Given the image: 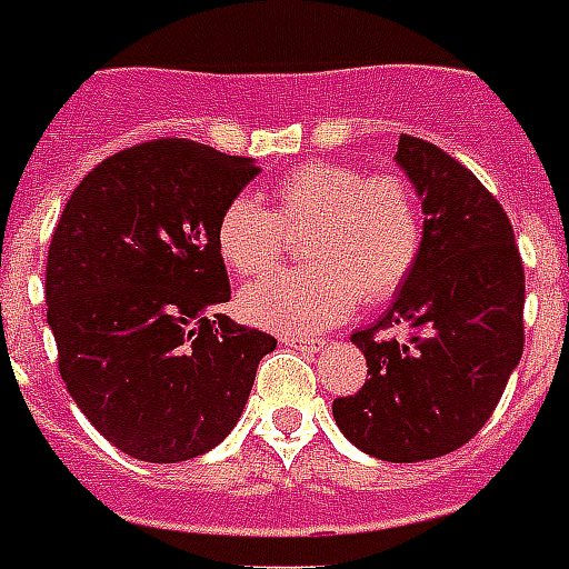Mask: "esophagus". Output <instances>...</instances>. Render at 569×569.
<instances>
[{
	"label": "esophagus",
	"mask_w": 569,
	"mask_h": 569,
	"mask_svg": "<svg viewBox=\"0 0 569 569\" xmlns=\"http://www.w3.org/2000/svg\"><path fill=\"white\" fill-rule=\"evenodd\" d=\"M281 342L306 349V352H325V346H328V340H303V337H293V333H281Z\"/></svg>",
	"instance_id": "obj_1"
}]
</instances>
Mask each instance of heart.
<instances>
[{"label": "heart", "instance_id": "1", "mask_svg": "<svg viewBox=\"0 0 569 569\" xmlns=\"http://www.w3.org/2000/svg\"><path fill=\"white\" fill-rule=\"evenodd\" d=\"M288 232H306L309 263L257 278L239 297L248 321L284 333L330 328L361 297L392 300L422 251L420 204L405 180L333 162L281 177L272 211L248 196L229 201L217 220V251L236 276H253L281 257Z\"/></svg>", "mask_w": 569, "mask_h": 569}]
</instances>
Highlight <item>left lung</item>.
I'll return each instance as SVG.
<instances>
[{"instance_id":"left-lung-1","label":"left lung","mask_w":569,"mask_h":569,"mask_svg":"<svg viewBox=\"0 0 569 569\" xmlns=\"http://www.w3.org/2000/svg\"><path fill=\"white\" fill-rule=\"evenodd\" d=\"M395 164L422 201V251L380 321L356 330L368 380L333 401L340 432L370 457L422 462L490 420L523 352V266L499 201L466 164L401 134ZM405 327V341L379 330Z\"/></svg>"}]
</instances>
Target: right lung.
<instances>
[{
    "label": "right lung",
    "mask_w": 569,
    "mask_h": 569,
    "mask_svg": "<svg viewBox=\"0 0 569 569\" xmlns=\"http://www.w3.org/2000/svg\"><path fill=\"white\" fill-rule=\"evenodd\" d=\"M257 162L164 137L88 171L48 248V328L88 422L143 462L220 445L276 337L220 312L217 220Z\"/></svg>",
    "instance_id": "1"
}]
</instances>
